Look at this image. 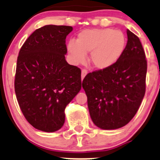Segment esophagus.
<instances>
[{"instance_id":"34e87169","label":"esophagus","mask_w":160,"mask_h":160,"mask_svg":"<svg viewBox=\"0 0 160 160\" xmlns=\"http://www.w3.org/2000/svg\"><path fill=\"white\" fill-rule=\"evenodd\" d=\"M87 71H86V69H82V71H81V79L82 80V79H83L84 78H85L86 77V75L87 74Z\"/></svg>"}]
</instances>
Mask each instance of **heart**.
<instances>
[{"label": "heart", "mask_w": 160, "mask_h": 160, "mask_svg": "<svg viewBox=\"0 0 160 160\" xmlns=\"http://www.w3.org/2000/svg\"><path fill=\"white\" fill-rule=\"evenodd\" d=\"M127 43L126 34L113 28H94L82 31L76 41L67 45L71 60L75 64L85 61L89 53V62L93 68L102 71L116 64L123 54Z\"/></svg>", "instance_id": "heart-1"}]
</instances>
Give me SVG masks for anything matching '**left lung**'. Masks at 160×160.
Returning <instances> with one entry per match:
<instances>
[{
  "mask_svg": "<svg viewBox=\"0 0 160 160\" xmlns=\"http://www.w3.org/2000/svg\"><path fill=\"white\" fill-rule=\"evenodd\" d=\"M123 54L109 68L89 73L82 80L88 108L95 126L117 129L137 113L146 89L148 64L139 38L127 29Z\"/></svg>",
  "mask_w": 160,
  "mask_h": 160,
  "instance_id": "obj_1",
  "label": "left lung"
}]
</instances>
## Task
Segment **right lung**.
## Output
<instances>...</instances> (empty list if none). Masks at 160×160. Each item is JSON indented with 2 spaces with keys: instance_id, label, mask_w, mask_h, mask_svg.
Here are the masks:
<instances>
[{
  "instance_id": "add662e5",
  "label": "right lung",
  "mask_w": 160,
  "mask_h": 160,
  "mask_svg": "<svg viewBox=\"0 0 160 160\" xmlns=\"http://www.w3.org/2000/svg\"><path fill=\"white\" fill-rule=\"evenodd\" d=\"M73 28L48 25L37 29L20 49L15 92L24 117L47 132L60 129L65 109L81 89V71L66 62V37Z\"/></svg>"
}]
</instances>
